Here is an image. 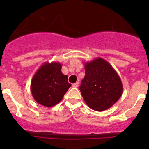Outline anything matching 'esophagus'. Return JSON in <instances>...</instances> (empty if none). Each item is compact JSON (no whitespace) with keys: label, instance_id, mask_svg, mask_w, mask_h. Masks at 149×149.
I'll list each match as a JSON object with an SVG mask.
<instances>
[{"label":"esophagus","instance_id":"esophagus-1","mask_svg":"<svg viewBox=\"0 0 149 149\" xmlns=\"http://www.w3.org/2000/svg\"><path fill=\"white\" fill-rule=\"evenodd\" d=\"M78 86V82H76V83L72 84V87H73V88H77Z\"/></svg>","mask_w":149,"mask_h":149}]
</instances>
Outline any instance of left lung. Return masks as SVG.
<instances>
[{"label":"left lung","instance_id":"8db88e82","mask_svg":"<svg viewBox=\"0 0 149 149\" xmlns=\"http://www.w3.org/2000/svg\"><path fill=\"white\" fill-rule=\"evenodd\" d=\"M85 76L80 90L92 110L103 111L116 103L123 94L119 75L108 61L100 57L85 62Z\"/></svg>","mask_w":149,"mask_h":149}]
</instances>
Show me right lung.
I'll use <instances>...</instances> for the list:
<instances>
[{"label": "right lung", "instance_id": "add662e5", "mask_svg": "<svg viewBox=\"0 0 149 149\" xmlns=\"http://www.w3.org/2000/svg\"><path fill=\"white\" fill-rule=\"evenodd\" d=\"M61 66L56 61L45 62L33 75L31 91L37 103L45 107H54L71 86L68 76L61 72Z\"/></svg>", "mask_w": 149, "mask_h": 149}]
</instances>
